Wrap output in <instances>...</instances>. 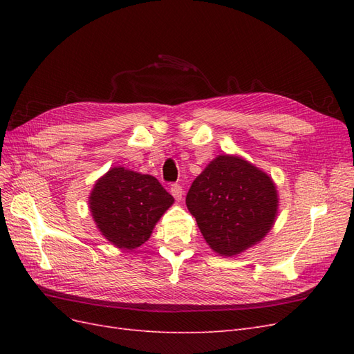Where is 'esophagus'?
<instances>
[{"instance_id": "34e87169", "label": "esophagus", "mask_w": 354, "mask_h": 354, "mask_svg": "<svg viewBox=\"0 0 354 354\" xmlns=\"http://www.w3.org/2000/svg\"><path fill=\"white\" fill-rule=\"evenodd\" d=\"M169 192H171V195H173V196L176 198V201H181V199H183L185 192H183V187H181L180 185H173V186L169 187Z\"/></svg>"}]
</instances>
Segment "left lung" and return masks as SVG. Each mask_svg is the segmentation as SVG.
<instances>
[{
    "label": "left lung",
    "instance_id": "left-lung-1",
    "mask_svg": "<svg viewBox=\"0 0 354 354\" xmlns=\"http://www.w3.org/2000/svg\"><path fill=\"white\" fill-rule=\"evenodd\" d=\"M186 205L209 248L234 257L273 227L279 196L272 177L248 160L223 153L192 183Z\"/></svg>",
    "mask_w": 354,
    "mask_h": 354
}]
</instances>
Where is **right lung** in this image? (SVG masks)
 I'll use <instances>...</instances> for the list:
<instances>
[{
  "label": "right lung",
  "instance_id": "add662e5",
  "mask_svg": "<svg viewBox=\"0 0 354 354\" xmlns=\"http://www.w3.org/2000/svg\"><path fill=\"white\" fill-rule=\"evenodd\" d=\"M174 198L149 174L113 167L94 183L88 207L99 232L120 250H136L151 238Z\"/></svg>",
  "mask_w": 354,
  "mask_h": 354
}]
</instances>
